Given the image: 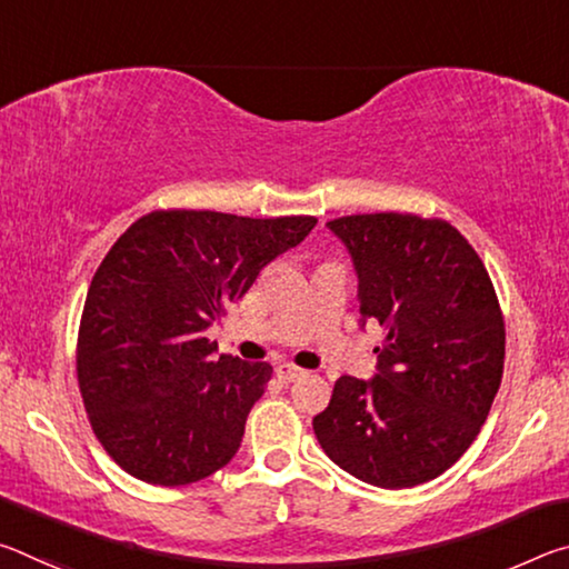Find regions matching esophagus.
<instances>
[{
    "mask_svg": "<svg viewBox=\"0 0 569 569\" xmlns=\"http://www.w3.org/2000/svg\"><path fill=\"white\" fill-rule=\"evenodd\" d=\"M303 373H306V371L298 369V366H293V363H281V366H278V369H276V377L281 379V381H286V383L301 379Z\"/></svg>",
    "mask_w": 569,
    "mask_h": 569,
    "instance_id": "1",
    "label": "esophagus"
}]
</instances>
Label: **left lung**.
Returning a JSON list of instances; mask_svg holds the SVG:
<instances>
[{
  "mask_svg": "<svg viewBox=\"0 0 569 569\" xmlns=\"http://www.w3.org/2000/svg\"><path fill=\"white\" fill-rule=\"evenodd\" d=\"M351 253L361 323L387 331L373 379L341 377L313 417L321 449L381 489L437 479L477 439L505 369V319L477 250L411 213L326 223Z\"/></svg>",
  "mask_w": 569,
  "mask_h": 569,
  "instance_id": "obj_1",
  "label": "left lung"
}]
</instances>
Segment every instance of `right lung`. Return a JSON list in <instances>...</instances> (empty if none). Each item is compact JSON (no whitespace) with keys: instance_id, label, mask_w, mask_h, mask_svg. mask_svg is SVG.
Wrapping results in <instances>:
<instances>
[{"instance_id":"1","label":"right lung","mask_w":569,"mask_h":569,"mask_svg":"<svg viewBox=\"0 0 569 569\" xmlns=\"http://www.w3.org/2000/svg\"><path fill=\"white\" fill-rule=\"evenodd\" d=\"M316 226L152 210L92 276L77 336V383L104 451L148 485H192L236 457L271 363L240 361L208 326Z\"/></svg>"}]
</instances>
